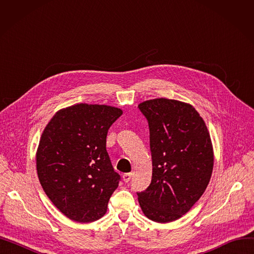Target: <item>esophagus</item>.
Instances as JSON below:
<instances>
[{
	"mask_svg": "<svg viewBox=\"0 0 254 254\" xmlns=\"http://www.w3.org/2000/svg\"><path fill=\"white\" fill-rule=\"evenodd\" d=\"M123 178H124V181H125L126 183H127V182L131 179V173H127V174H125V175L123 176Z\"/></svg>",
	"mask_w": 254,
	"mask_h": 254,
	"instance_id": "34e87169",
	"label": "esophagus"
}]
</instances>
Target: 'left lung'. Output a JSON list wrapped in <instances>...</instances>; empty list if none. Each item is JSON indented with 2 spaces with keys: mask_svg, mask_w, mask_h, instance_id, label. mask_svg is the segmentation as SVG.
<instances>
[{
  "mask_svg": "<svg viewBox=\"0 0 254 254\" xmlns=\"http://www.w3.org/2000/svg\"><path fill=\"white\" fill-rule=\"evenodd\" d=\"M139 109L149 126L152 178L137 192L145 216L155 222L179 219L209 184L214 154L203 118L188 103L165 98L145 101Z\"/></svg>",
  "mask_w": 254,
  "mask_h": 254,
  "instance_id": "8db88e82",
  "label": "left lung"
}]
</instances>
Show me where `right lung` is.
<instances>
[{
    "instance_id": "add662e5",
    "label": "right lung",
    "mask_w": 254,
    "mask_h": 254,
    "mask_svg": "<svg viewBox=\"0 0 254 254\" xmlns=\"http://www.w3.org/2000/svg\"><path fill=\"white\" fill-rule=\"evenodd\" d=\"M123 110L107 105L76 104L58 111L44 128L36 154L42 188L63 214L92 222L107 212L120 176L106 138Z\"/></svg>"
}]
</instances>
